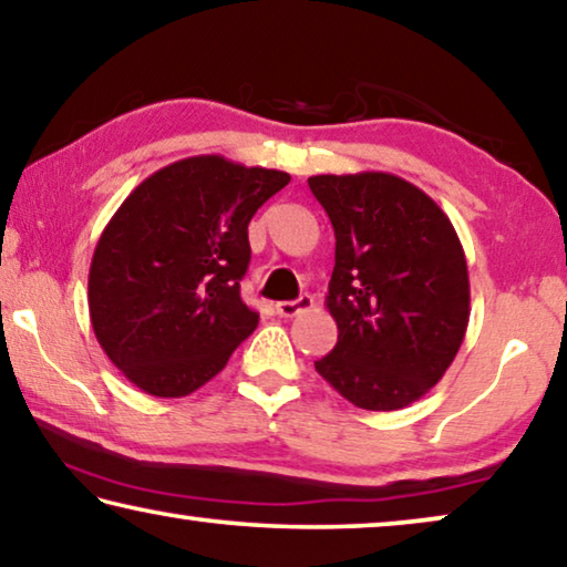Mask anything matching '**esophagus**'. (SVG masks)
<instances>
[{"label":"esophagus","instance_id":"1","mask_svg":"<svg viewBox=\"0 0 567 567\" xmlns=\"http://www.w3.org/2000/svg\"><path fill=\"white\" fill-rule=\"evenodd\" d=\"M312 308V298L310 295H300L298 300H282V302H277L275 306V312L280 318H295L298 316V312H306V310H310Z\"/></svg>","mask_w":567,"mask_h":567}]
</instances>
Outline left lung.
<instances>
[{"label":"left lung","mask_w":567,"mask_h":567,"mask_svg":"<svg viewBox=\"0 0 567 567\" xmlns=\"http://www.w3.org/2000/svg\"><path fill=\"white\" fill-rule=\"evenodd\" d=\"M336 234L326 308L338 326L316 371L361 410L417 402L458 353L471 316L468 267L443 208L392 173L312 175Z\"/></svg>","instance_id":"obj_1"}]
</instances>
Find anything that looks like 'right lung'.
I'll return each mask as SVG.
<instances>
[{
	"instance_id": "add662e5",
	"label": "right lung",
	"mask_w": 567,
	"mask_h": 567,
	"mask_svg": "<svg viewBox=\"0 0 567 567\" xmlns=\"http://www.w3.org/2000/svg\"><path fill=\"white\" fill-rule=\"evenodd\" d=\"M290 175L221 155L152 173L101 231L89 269L96 341L152 396L196 392L226 367L259 316L239 295L249 221Z\"/></svg>"
}]
</instances>
